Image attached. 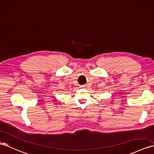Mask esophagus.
Instances as JSON below:
<instances>
[{"label":"esophagus","instance_id":"obj_1","mask_svg":"<svg viewBox=\"0 0 154 154\" xmlns=\"http://www.w3.org/2000/svg\"><path fill=\"white\" fill-rule=\"evenodd\" d=\"M81 88H84V85H81Z\"/></svg>","mask_w":154,"mask_h":154}]
</instances>
